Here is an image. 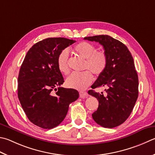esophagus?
<instances>
[{"label":"esophagus","mask_w":155,"mask_h":155,"mask_svg":"<svg viewBox=\"0 0 155 155\" xmlns=\"http://www.w3.org/2000/svg\"><path fill=\"white\" fill-rule=\"evenodd\" d=\"M79 95H80V97L81 98H86L88 97V94H87V93L86 91H81L79 92Z\"/></svg>","instance_id":"34e87169"}]
</instances>
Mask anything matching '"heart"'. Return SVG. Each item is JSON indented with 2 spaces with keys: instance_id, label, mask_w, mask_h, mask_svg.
<instances>
[{
  "instance_id": "heart-1",
  "label": "heart",
  "mask_w": 155,
  "mask_h": 155,
  "mask_svg": "<svg viewBox=\"0 0 155 155\" xmlns=\"http://www.w3.org/2000/svg\"><path fill=\"white\" fill-rule=\"evenodd\" d=\"M75 54L81 58L85 59L83 69L85 71L72 73L66 78V83L70 88L83 90L94 80L92 73L99 76L104 72L108 64V58L104 51H96V47L88 42H81L74 47ZM57 63L59 70L67 74L70 71L69 53L64 49L58 56Z\"/></svg>"
}]
</instances>
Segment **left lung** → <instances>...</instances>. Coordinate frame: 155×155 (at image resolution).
Instances as JSON below:
<instances>
[{"label": "left lung", "instance_id": "obj_1", "mask_svg": "<svg viewBox=\"0 0 155 155\" xmlns=\"http://www.w3.org/2000/svg\"><path fill=\"white\" fill-rule=\"evenodd\" d=\"M102 45L108 58L106 68L91 85L92 89L106 87V94L89 90L99 106L92 114L103 127L113 128L124 123L131 113L138 97V77L133 57L124 44L108 35L85 37Z\"/></svg>", "mask_w": 155, "mask_h": 155}]
</instances>
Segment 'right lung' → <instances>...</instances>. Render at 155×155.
I'll list each match as a JSON object with an SVG mask.
<instances>
[{"label": "right lung", "instance_id": "right-lung-1", "mask_svg": "<svg viewBox=\"0 0 155 155\" xmlns=\"http://www.w3.org/2000/svg\"><path fill=\"white\" fill-rule=\"evenodd\" d=\"M75 42L61 37L39 41L29 49L21 66L19 100L30 121L41 128L50 129L60 125L70 104L79 96L76 89L60 87L64 81L57 63L60 53Z\"/></svg>", "mask_w": 155, "mask_h": 155}]
</instances>
